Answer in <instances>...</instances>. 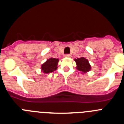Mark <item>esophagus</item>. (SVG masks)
<instances>
[{
  "mask_svg": "<svg viewBox=\"0 0 124 124\" xmlns=\"http://www.w3.org/2000/svg\"><path fill=\"white\" fill-rule=\"evenodd\" d=\"M65 57H66V58H71V54H66Z\"/></svg>",
  "mask_w": 124,
  "mask_h": 124,
  "instance_id": "34e87169",
  "label": "esophagus"
}]
</instances>
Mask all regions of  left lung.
<instances>
[{
    "mask_svg": "<svg viewBox=\"0 0 124 124\" xmlns=\"http://www.w3.org/2000/svg\"><path fill=\"white\" fill-rule=\"evenodd\" d=\"M74 61L76 64V67L78 71L81 72L82 74H85L87 72L90 71L91 70V66L89 63L88 60L86 59L84 57H81L79 58L74 59Z\"/></svg>",
    "mask_w": 124,
    "mask_h": 124,
    "instance_id": "left-lung-1",
    "label": "left lung"
}]
</instances>
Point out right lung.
<instances>
[{"label": "right lung", "instance_id": "right-lung-1", "mask_svg": "<svg viewBox=\"0 0 124 124\" xmlns=\"http://www.w3.org/2000/svg\"><path fill=\"white\" fill-rule=\"evenodd\" d=\"M59 59L51 58L47 60L41 66V71L44 74H49L54 71L58 68Z\"/></svg>", "mask_w": 124, "mask_h": 124}]
</instances>
